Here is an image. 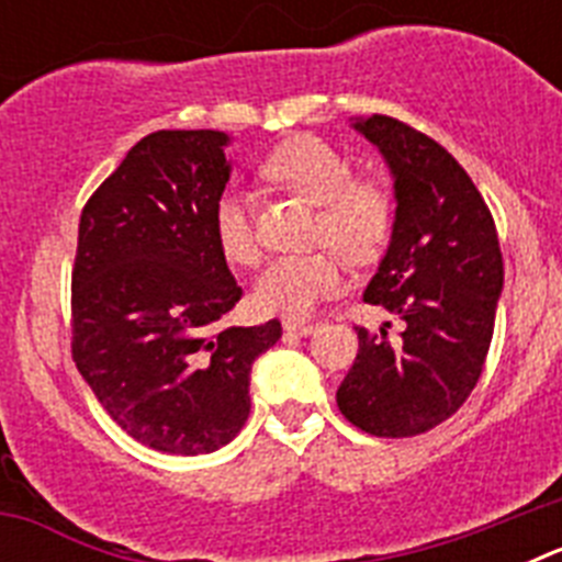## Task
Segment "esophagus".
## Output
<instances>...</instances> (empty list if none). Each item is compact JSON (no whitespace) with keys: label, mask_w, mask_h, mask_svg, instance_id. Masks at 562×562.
<instances>
[{"label":"esophagus","mask_w":562,"mask_h":562,"mask_svg":"<svg viewBox=\"0 0 562 562\" xmlns=\"http://www.w3.org/2000/svg\"><path fill=\"white\" fill-rule=\"evenodd\" d=\"M315 329H317L315 324H304V321H284V331H286V335L310 337V335H315Z\"/></svg>","instance_id":"1"}]
</instances>
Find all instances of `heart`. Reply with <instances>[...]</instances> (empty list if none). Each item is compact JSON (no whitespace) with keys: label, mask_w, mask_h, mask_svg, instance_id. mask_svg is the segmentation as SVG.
Returning a JSON list of instances; mask_svg holds the SVG:
<instances>
[{"label":"heart","mask_w":562,"mask_h":562,"mask_svg":"<svg viewBox=\"0 0 562 562\" xmlns=\"http://www.w3.org/2000/svg\"><path fill=\"white\" fill-rule=\"evenodd\" d=\"M267 180L315 202L317 241H329L340 256L366 261L376 256L391 231L389 193L374 182H360L349 160L321 137H292L272 148L261 166ZM213 233L233 265H256L250 202L227 188L213 207ZM340 261L331 250L292 252L272 258L252 286V304L265 315L306 317L324 297L340 290Z\"/></svg>","instance_id":"obj_1"}]
</instances>
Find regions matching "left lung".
Wrapping results in <instances>:
<instances>
[{
    "mask_svg": "<svg viewBox=\"0 0 562 562\" xmlns=\"http://www.w3.org/2000/svg\"><path fill=\"white\" fill-rule=\"evenodd\" d=\"M389 166L394 225L362 292L402 321L400 340L357 329L360 351L337 408L371 436H416L453 416L479 382L504 290L495 222L450 151L405 123L351 117Z\"/></svg>",
    "mask_w": 562,
    "mask_h": 562,
    "instance_id": "8db88e82",
    "label": "left lung"
}]
</instances>
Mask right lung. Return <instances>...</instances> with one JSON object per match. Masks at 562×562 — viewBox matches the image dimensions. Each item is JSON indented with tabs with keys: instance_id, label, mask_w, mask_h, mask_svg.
<instances>
[{
	"instance_id": "add662e5",
	"label": "right lung",
	"mask_w": 562,
	"mask_h": 562,
	"mask_svg": "<svg viewBox=\"0 0 562 562\" xmlns=\"http://www.w3.org/2000/svg\"><path fill=\"white\" fill-rule=\"evenodd\" d=\"M231 134L154 132L92 193L72 270V357L134 441L220 450L250 414L252 362L281 324L227 326L241 286L213 233Z\"/></svg>"
}]
</instances>
